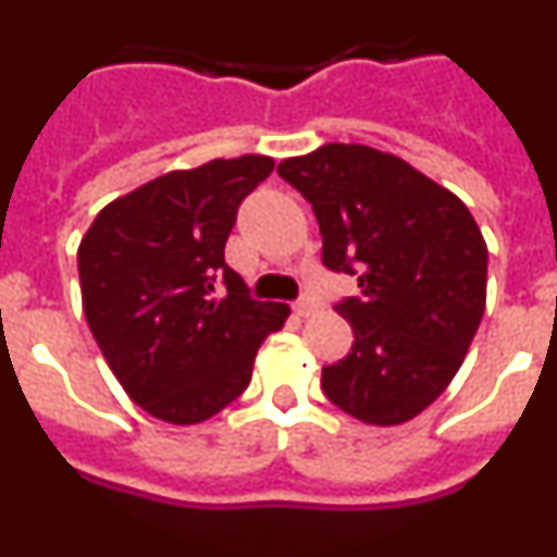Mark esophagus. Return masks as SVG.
<instances>
[{
    "label": "esophagus",
    "mask_w": 557,
    "mask_h": 557,
    "mask_svg": "<svg viewBox=\"0 0 557 557\" xmlns=\"http://www.w3.org/2000/svg\"><path fill=\"white\" fill-rule=\"evenodd\" d=\"M321 309V304L314 301V298H301V301L293 304V312L298 314V318H309V314H314Z\"/></svg>",
    "instance_id": "esophagus-1"
}]
</instances>
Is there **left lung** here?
Instances as JSON below:
<instances>
[{"label": "left lung", "mask_w": 557, "mask_h": 557, "mask_svg": "<svg viewBox=\"0 0 557 557\" xmlns=\"http://www.w3.org/2000/svg\"><path fill=\"white\" fill-rule=\"evenodd\" d=\"M278 175L312 203L323 264L357 275L359 295L334 307L351 351L323 368V393L366 424H405L449 387L485 312L488 248L471 211L366 145H323Z\"/></svg>", "instance_id": "8db88e82"}]
</instances>
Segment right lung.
<instances>
[{"label": "right lung", "mask_w": 557, "mask_h": 557, "mask_svg": "<svg viewBox=\"0 0 557 557\" xmlns=\"http://www.w3.org/2000/svg\"><path fill=\"white\" fill-rule=\"evenodd\" d=\"M270 172L268 156L166 172L108 203L83 236L88 329L127 396L166 424L228 407L287 321V304L250 298L225 264L239 203Z\"/></svg>", "instance_id": "add662e5"}]
</instances>
